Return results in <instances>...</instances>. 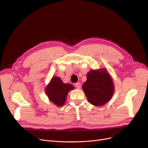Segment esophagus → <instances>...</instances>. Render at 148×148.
Wrapping results in <instances>:
<instances>
[{
  "instance_id": "obj_1",
  "label": "esophagus",
  "mask_w": 148,
  "mask_h": 148,
  "mask_svg": "<svg viewBox=\"0 0 148 148\" xmlns=\"http://www.w3.org/2000/svg\"><path fill=\"white\" fill-rule=\"evenodd\" d=\"M75 86L76 87V88H78V89H79V88H81V84L79 83V82H77V83H75Z\"/></svg>"
}]
</instances>
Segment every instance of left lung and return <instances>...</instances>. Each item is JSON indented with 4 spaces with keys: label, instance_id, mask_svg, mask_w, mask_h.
<instances>
[{
    "label": "left lung",
    "instance_id": "1",
    "mask_svg": "<svg viewBox=\"0 0 148 148\" xmlns=\"http://www.w3.org/2000/svg\"><path fill=\"white\" fill-rule=\"evenodd\" d=\"M88 103L99 106L107 103L114 92V85L110 75L106 69L90 71L87 81L82 85Z\"/></svg>",
    "mask_w": 148,
    "mask_h": 148
}]
</instances>
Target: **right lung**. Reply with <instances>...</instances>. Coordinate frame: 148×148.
<instances>
[{
	"label": "right lung",
	"mask_w": 148,
	"mask_h": 148,
	"mask_svg": "<svg viewBox=\"0 0 148 148\" xmlns=\"http://www.w3.org/2000/svg\"><path fill=\"white\" fill-rule=\"evenodd\" d=\"M73 88L72 85L64 84L60 78L55 76L46 87L45 93L51 102L57 106H62L66 102L69 91Z\"/></svg>",
	"instance_id": "1"
}]
</instances>
